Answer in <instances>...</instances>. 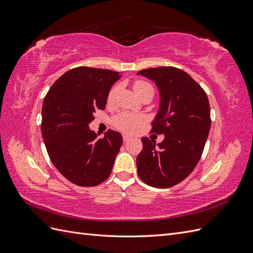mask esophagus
I'll return each instance as SVG.
<instances>
[{
  "instance_id": "esophagus-1",
  "label": "esophagus",
  "mask_w": 253,
  "mask_h": 253,
  "mask_svg": "<svg viewBox=\"0 0 253 253\" xmlns=\"http://www.w3.org/2000/svg\"><path fill=\"white\" fill-rule=\"evenodd\" d=\"M131 138H132L131 136H128L127 134H124V141H128Z\"/></svg>"
}]
</instances>
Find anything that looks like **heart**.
I'll return each mask as SVG.
<instances>
[{
	"mask_svg": "<svg viewBox=\"0 0 253 253\" xmlns=\"http://www.w3.org/2000/svg\"><path fill=\"white\" fill-rule=\"evenodd\" d=\"M133 88L135 90V93L137 95L142 94L144 90L152 89L153 87L151 84L144 82V81H136L133 85ZM118 90V85L114 86L111 88L108 95V102L112 103L114 101L115 97H116ZM143 122V118L141 116H137V115L133 114H128V113H121L118 114L116 117L113 119V124L114 126L122 129V131H126V132H134L136 131V128L138 127Z\"/></svg>",
	"mask_w": 253,
	"mask_h": 253,
	"instance_id": "b5f03b06",
	"label": "heart"
}]
</instances>
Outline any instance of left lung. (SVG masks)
Masks as SVG:
<instances>
[{
    "label": "left lung",
    "mask_w": 253,
    "mask_h": 253,
    "mask_svg": "<svg viewBox=\"0 0 253 253\" xmlns=\"http://www.w3.org/2000/svg\"><path fill=\"white\" fill-rule=\"evenodd\" d=\"M137 75L154 81L158 87L160 103L151 132L165 135L158 144L148 137L141 138L137 172L151 187L170 188L188 177L200 162L211 126L208 97L179 68H147Z\"/></svg>",
    "instance_id": "1"
}]
</instances>
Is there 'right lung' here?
<instances>
[{
	"mask_svg": "<svg viewBox=\"0 0 253 253\" xmlns=\"http://www.w3.org/2000/svg\"><path fill=\"white\" fill-rule=\"evenodd\" d=\"M121 75L79 66L52 84L42 106L41 131L48 156L66 179L94 187L109 177L122 144L119 132L108 129L102 138L88 125L104 110L113 84Z\"/></svg>",
	"mask_w": 253,
	"mask_h": 253,
	"instance_id": "1",
	"label": "right lung"
}]
</instances>
